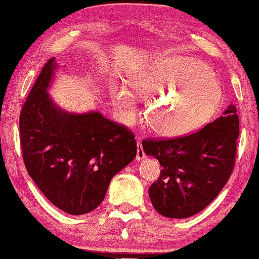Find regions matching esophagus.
<instances>
[{
	"mask_svg": "<svg viewBox=\"0 0 259 259\" xmlns=\"http://www.w3.org/2000/svg\"><path fill=\"white\" fill-rule=\"evenodd\" d=\"M146 158V154H145L144 148H142L141 142L138 141V153H136V159L138 160H142Z\"/></svg>",
	"mask_w": 259,
	"mask_h": 259,
	"instance_id": "34e87169",
	"label": "esophagus"
}]
</instances>
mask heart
Returning <instances> with one entry per match:
<instances>
[{
  "mask_svg": "<svg viewBox=\"0 0 259 259\" xmlns=\"http://www.w3.org/2000/svg\"><path fill=\"white\" fill-rule=\"evenodd\" d=\"M132 88L147 100L145 119L153 133L175 138L203 125L214 114L222 91L208 67L197 59L164 57L142 68L132 78ZM118 118L133 125L139 115L138 99L126 88L114 92Z\"/></svg>",
  "mask_w": 259,
  "mask_h": 259,
  "instance_id": "heart-1",
  "label": "heart"
}]
</instances>
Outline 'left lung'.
<instances>
[{
	"instance_id": "1",
	"label": "left lung",
	"mask_w": 259,
	"mask_h": 259,
	"mask_svg": "<svg viewBox=\"0 0 259 259\" xmlns=\"http://www.w3.org/2000/svg\"><path fill=\"white\" fill-rule=\"evenodd\" d=\"M239 132L236 107L230 105L223 115L190 135L144 140L145 153L162 165L148 190L154 209L177 219L204 209L233 173Z\"/></svg>"
}]
</instances>
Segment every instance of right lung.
<instances>
[{"label":"right lung","mask_w":259,"mask_h":259,"mask_svg":"<svg viewBox=\"0 0 259 259\" xmlns=\"http://www.w3.org/2000/svg\"><path fill=\"white\" fill-rule=\"evenodd\" d=\"M51 58L29 92L19 117L26 170L41 192L68 214L91 212L112 178L136 157L135 135L100 112L73 114L50 97L56 70Z\"/></svg>","instance_id":"right-lung-1"}]
</instances>
